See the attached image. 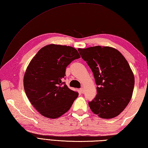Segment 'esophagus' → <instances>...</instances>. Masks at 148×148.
Instances as JSON below:
<instances>
[{"label":"esophagus","mask_w":148,"mask_h":148,"mask_svg":"<svg viewBox=\"0 0 148 148\" xmlns=\"http://www.w3.org/2000/svg\"><path fill=\"white\" fill-rule=\"evenodd\" d=\"M79 91H80V92L81 93H84V88H80Z\"/></svg>","instance_id":"obj_1"}]
</instances>
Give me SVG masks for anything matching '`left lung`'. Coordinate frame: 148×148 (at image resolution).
Here are the masks:
<instances>
[{"instance_id": "left-lung-1", "label": "left lung", "mask_w": 148, "mask_h": 148, "mask_svg": "<svg viewBox=\"0 0 148 148\" xmlns=\"http://www.w3.org/2000/svg\"><path fill=\"white\" fill-rule=\"evenodd\" d=\"M78 51L98 86L95 99L88 102L92 111L104 119L118 116L129 103L134 88V76L127 60L118 50L109 46Z\"/></svg>"}]
</instances>
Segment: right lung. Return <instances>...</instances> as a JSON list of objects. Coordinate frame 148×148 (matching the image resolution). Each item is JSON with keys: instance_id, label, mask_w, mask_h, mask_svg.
I'll return each mask as SVG.
<instances>
[{"instance_id": "right-lung-1", "label": "right lung", "mask_w": 148, "mask_h": 148, "mask_svg": "<svg viewBox=\"0 0 148 148\" xmlns=\"http://www.w3.org/2000/svg\"><path fill=\"white\" fill-rule=\"evenodd\" d=\"M80 58L71 46L49 45L37 52L23 78L25 92L32 105L46 118H59L70 109L78 95L62 79L66 67Z\"/></svg>"}]
</instances>
